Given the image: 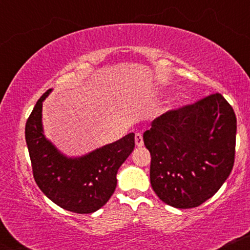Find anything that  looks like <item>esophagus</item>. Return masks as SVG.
I'll return each mask as SVG.
<instances>
[{
  "mask_svg": "<svg viewBox=\"0 0 250 250\" xmlns=\"http://www.w3.org/2000/svg\"><path fill=\"white\" fill-rule=\"evenodd\" d=\"M135 145H136V147H142L143 146V137L141 133L135 135Z\"/></svg>",
  "mask_w": 250,
  "mask_h": 250,
  "instance_id": "obj_1",
  "label": "esophagus"
}]
</instances>
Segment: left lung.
Returning <instances> with one entry per match:
<instances>
[{
  "instance_id": "1",
  "label": "left lung",
  "mask_w": 250,
  "mask_h": 250,
  "mask_svg": "<svg viewBox=\"0 0 250 250\" xmlns=\"http://www.w3.org/2000/svg\"><path fill=\"white\" fill-rule=\"evenodd\" d=\"M235 140L236 116L219 93L155 119L143 142L160 200L188 209L210 199L233 169Z\"/></svg>"
}]
</instances>
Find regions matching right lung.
<instances>
[{
    "label": "right lung",
    "instance_id": "right-lung-1",
    "mask_svg": "<svg viewBox=\"0 0 250 250\" xmlns=\"http://www.w3.org/2000/svg\"><path fill=\"white\" fill-rule=\"evenodd\" d=\"M36 102L25 123V142L34 179L43 194L65 210L90 214L103 207L116 188V174L135 147V134L79 157L62 154L43 133L42 104Z\"/></svg>",
    "mask_w": 250,
    "mask_h": 250
}]
</instances>
